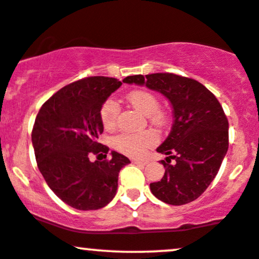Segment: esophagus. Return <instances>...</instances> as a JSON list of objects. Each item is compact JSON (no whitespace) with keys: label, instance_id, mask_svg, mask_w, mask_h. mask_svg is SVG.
I'll use <instances>...</instances> for the list:
<instances>
[{"label":"esophagus","instance_id":"1","mask_svg":"<svg viewBox=\"0 0 259 259\" xmlns=\"http://www.w3.org/2000/svg\"><path fill=\"white\" fill-rule=\"evenodd\" d=\"M135 164H140V166H145V164H147V161L146 160H133Z\"/></svg>","mask_w":259,"mask_h":259}]
</instances>
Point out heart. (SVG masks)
<instances>
[{"instance_id": "heart-1", "label": "heart", "mask_w": 259, "mask_h": 259, "mask_svg": "<svg viewBox=\"0 0 259 259\" xmlns=\"http://www.w3.org/2000/svg\"><path fill=\"white\" fill-rule=\"evenodd\" d=\"M127 102L143 113L144 115H149L150 120L156 125H162L164 121L163 113L158 110L160 103L155 95L149 91L136 90L127 93ZM119 112H120V106L115 99L109 98L104 102L101 109V119L104 127L107 129H113L118 121ZM157 134L152 130H146V132L139 133V134H119L115 136L113 140V145L118 151L125 153L127 156L138 157L141 156L147 149L152 147L157 143Z\"/></svg>"}]
</instances>
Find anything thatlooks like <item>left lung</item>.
<instances>
[{"label":"left lung","mask_w":259,"mask_h":259,"mask_svg":"<svg viewBox=\"0 0 259 259\" xmlns=\"http://www.w3.org/2000/svg\"><path fill=\"white\" fill-rule=\"evenodd\" d=\"M123 82L157 91L173 108L172 130L157 147L168 155L161 161L166 171L150 184L152 194L171 205L195 200L214 181L229 149V121L220 102L200 82L175 73L127 76Z\"/></svg>","instance_id":"left-lung-1"}]
</instances>
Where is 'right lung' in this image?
Masks as SVG:
<instances>
[{
  "instance_id": "obj_1",
  "label": "right lung",
  "mask_w": 259,
  "mask_h": 259,
  "mask_svg": "<svg viewBox=\"0 0 259 259\" xmlns=\"http://www.w3.org/2000/svg\"><path fill=\"white\" fill-rule=\"evenodd\" d=\"M121 86L113 77L92 76L62 87L42 104L32 130L38 168L50 189L78 210H97L114 198L119 171L130 163L121 153L99 144L101 109ZM103 154L91 162L89 155Z\"/></svg>"
}]
</instances>
